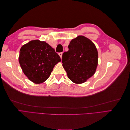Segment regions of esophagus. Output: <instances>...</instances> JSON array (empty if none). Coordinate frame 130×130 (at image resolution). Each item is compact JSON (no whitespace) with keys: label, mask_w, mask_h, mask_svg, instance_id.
<instances>
[{"label":"esophagus","mask_w":130,"mask_h":130,"mask_svg":"<svg viewBox=\"0 0 130 130\" xmlns=\"http://www.w3.org/2000/svg\"><path fill=\"white\" fill-rule=\"evenodd\" d=\"M62 53H58V55H59V56H60V57L61 58H62Z\"/></svg>","instance_id":"34e87169"}]
</instances>
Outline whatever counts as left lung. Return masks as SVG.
Segmentation results:
<instances>
[{
	"label": "left lung",
	"instance_id": "1",
	"mask_svg": "<svg viewBox=\"0 0 130 130\" xmlns=\"http://www.w3.org/2000/svg\"><path fill=\"white\" fill-rule=\"evenodd\" d=\"M68 48L62 55V66L74 83H84L95 73L98 64L96 46L89 39L78 36L70 41Z\"/></svg>",
	"mask_w": 130,
	"mask_h": 130
}]
</instances>
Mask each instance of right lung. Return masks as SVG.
I'll return each instance as SVG.
<instances>
[{"instance_id":"right-lung-1","label":"right lung","mask_w":130,"mask_h":130,"mask_svg":"<svg viewBox=\"0 0 130 130\" xmlns=\"http://www.w3.org/2000/svg\"><path fill=\"white\" fill-rule=\"evenodd\" d=\"M61 61L54 49L44 41L32 40L20 49L19 62L23 73L35 84H41L50 76L54 66Z\"/></svg>"}]
</instances>
